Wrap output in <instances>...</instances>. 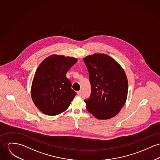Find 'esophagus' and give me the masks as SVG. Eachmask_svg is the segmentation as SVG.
I'll return each mask as SVG.
<instances>
[{"label": "esophagus", "mask_w": 160, "mask_h": 160, "mask_svg": "<svg viewBox=\"0 0 160 160\" xmlns=\"http://www.w3.org/2000/svg\"><path fill=\"white\" fill-rule=\"evenodd\" d=\"M77 95H78V96H82V91H77Z\"/></svg>", "instance_id": "1"}]
</instances>
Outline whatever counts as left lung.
Returning <instances> with one entry per match:
<instances>
[{
    "label": "left lung",
    "instance_id": "8db88e82",
    "mask_svg": "<svg viewBox=\"0 0 160 160\" xmlns=\"http://www.w3.org/2000/svg\"><path fill=\"white\" fill-rule=\"evenodd\" d=\"M91 85L86 109L98 119H108L118 114L127 98L128 80L121 65L104 53L83 59Z\"/></svg>",
    "mask_w": 160,
    "mask_h": 160
}]
</instances>
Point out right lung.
Segmentation results:
<instances>
[{"label":"right lung","instance_id":"add662e5","mask_svg":"<svg viewBox=\"0 0 160 160\" xmlns=\"http://www.w3.org/2000/svg\"><path fill=\"white\" fill-rule=\"evenodd\" d=\"M74 57L52 55L39 64L34 75L31 96L37 108L42 113L58 115L66 110L76 92L66 74L77 62Z\"/></svg>","mask_w":160,"mask_h":160}]
</instances>
